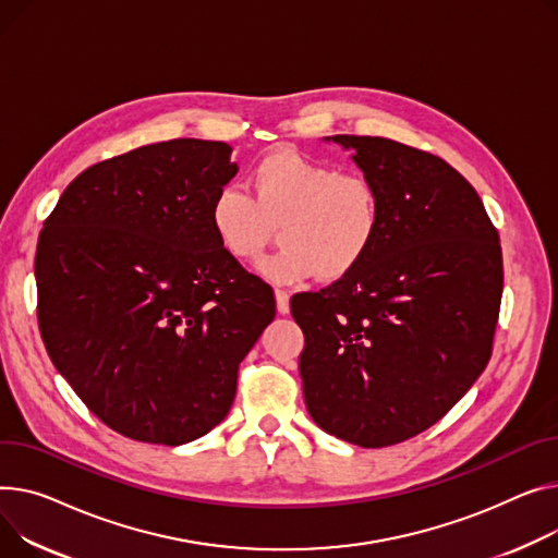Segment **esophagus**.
Masks as SVG:
<instances>
[{"instance_id": "esophagus-1", "label": "esophagus", "mask_w": 558, "mask_h": 558, "mask_svg": "<svg viewBox=\"0 0 558 558\" xmlns=\"http://www.w3.org/2000/svg\"><path fill=\"white\" fill-rule=\"evenodd\" d=\"M276 307L278 314H289V293L282 289H276Z\"/></svg>"}]
</instances>
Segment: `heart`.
I'll return each instance as SVG.
<instances>
[{
	"mask_svg": "<svg viewBox=\"0 0 558 558\" xmlns=\"http://www.w3.org/2000/svg\"><path fill=\"white\" fill-rule=\"evenodd\" d=\"M251 181L253 197L238 183L217 189L210 227L231 257L255 263L282 221L284 248L259 267L274 282H301L316 274L343 278L379 235L381 195L359 172H339L293 147H276L255 163Z\"/></svg>",
	"mask_w": 558,
	"mask_h": 558,
	"instance_id": "heart-1",
	"label": "heart"
}]
</instances>
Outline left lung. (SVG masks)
Masks as SVG:
<instances>
[{"label":"left lung","instance_id":"8db88e82","mask_svg":"<svg viewBox=\"0 0 558 558\" xmlns=\"http://www.w3.org/2000/svg\"><path fill=\"white\" fill-rule=\"evenodd\" d=\"M352 150L381 195L361 263L295 293L312 420L363 449L405 441L447 415L492 359L502 299L500 238L447 161L381 136H325Z\"/></svg>","mask_w":558,"mask_h":558}]
</instances>
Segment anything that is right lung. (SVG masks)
I'll use <instances>...</instances> for the list:
<instances>
[{
	"mask_svg": "<svg viewBox=\"0 0 558 558\" xmlns=\"http://www.w3.org/2000/svg\"><path fill=\"white\" fill-rule=\"evenodd\" d=\"M172 138L100 161L60 195L35 251L37 323L58 373L130 439L193 441L231 411L274 289L217 242L210 202L238 163Z\"/></svg>",
	"mask_w": 558,
	"mask_h": 558,
	"instance_id": "1",
	"label": "right lung"
}]
</instances>
